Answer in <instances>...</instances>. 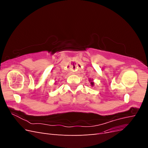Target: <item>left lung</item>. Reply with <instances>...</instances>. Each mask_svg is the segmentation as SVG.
<instances>
[{"mask_svg": "<svg viewBox=\"0 0 148 148\" xmlns=\"http://www.w3.org/2000/svg\"><path fill=\"white\" fill-rule=\"evenodd\" d=\"M89 82H91V83H90V84H91V86H94V84H95V83H94V82H92L93 80H92V79H89Z\"/></svg>", "mask_w": 148, "mask_h": 148, "instance_id": "left-lung-1", "label": "left lung"}]
</instances>
